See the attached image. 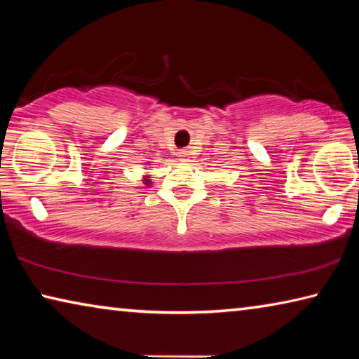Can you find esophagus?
I'll use <instances>...</instances> for the list:
<instances>
[{"instance_id": "34e87169", "label": "esophagus", "mask_w": 359, "mask_h": 359, "mask_svg": "<svg viewBox=\"0 0 359 359\" xmlns=\"http://www.w3.org/2000/svg\"><path fill=\"white\" fill-rule=\"evenodd\" d=\"M179 156H180V160H187V158H188V151L187 150H180L179 151Z\"/></svg>"}]
</instances>
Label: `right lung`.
<instances>
[{
  "label": "right lung",
  "instance_id": "right-lung-1",
  "mask_svg": "<svg viewBox=\"0 0 359 359\" xmlns=\"http://www.w3.org/2000/svg\"><path fill=\"white\" fill-rule=\"evenodd\" d=\"M142 182H144L145 185H150V184H151V182H150V179L147 177V175H145V177H144V180H142Z\"/></svg>",
  "mask_w": 359,
  "mask_h": 359
}]
</instances>
